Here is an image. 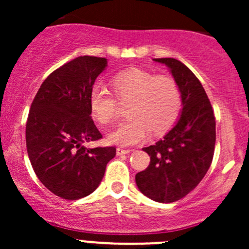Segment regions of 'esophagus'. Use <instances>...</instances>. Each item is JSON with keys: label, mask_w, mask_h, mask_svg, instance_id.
I'll return each mask as SVG.
<instances>
[{"label": "esophagus", "mask_w": 249, "mask_h": 249, "mask_svg": "<svg viewBox=\"0 0 249 249\" xmlns=\"http://www.w3.org/2000/svg\"><path fill=\"white\" fill-rule=\"evenodd\" d=\"M131 152V149H127V148H117V154L123 155V154H129Z\"/></svg>", "instance_id": "esophagus-1"}]
</instances>
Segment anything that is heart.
<instances>
[{"instance_id": "b5f03b06", "label": "heart", "mask_w": 249, "mask_h": 249, "mask_svg": "<svg viewBox=\"0 0 249 249\" xmlns=\"http://www.w3.org/2000/svg\"><path fill=\"white\" fill-rule=\"evenodd\" d=\"M114 94L127 106L130 118L107 135L110 143L132 145L166 132L177 120L182 108V95L177 83L169 76H155L140 69L127 70L112 79ZM117 99L106 88L95 85L90 92V109L95 119L108 124L118 115Z\"/></svg>"}]
</instances>
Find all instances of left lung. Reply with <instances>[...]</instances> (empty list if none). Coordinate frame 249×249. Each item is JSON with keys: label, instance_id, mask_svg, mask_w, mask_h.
Instances as JSON below:
<instances>
[{"label": "left lung", "instance_id": "left-lung-1", "mask_svg": "<svg viewBox=\"0 0 249 249\" xmlns=\"http://www.w3.org/2000/svg\"><path fill=\"white\" fill-rule=\"evenodd\" d=\"M154 61L170 69L180 90L183 108L164 139L143 148L150 162L135 179L145 196L170 203L195 189L210 169L214 154L215 118L202 84L183 62L172 57Z\"/></svg>", "mask_w": 249, "mask_h": 249}]
</instances>
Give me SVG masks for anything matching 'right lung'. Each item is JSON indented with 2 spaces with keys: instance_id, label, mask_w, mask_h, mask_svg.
Instances as JSON below:
<instances>
[{
  "instance_id": "1",
  "label": "right lung",
  "mask_w": 249,
  "mask_h": 249,
  "mask_svg": "<svg viewBox=\"0 0 249 249\" xmlns=\"http://www.w3.org/2000/svg\"><path fill=\"white\" fill-rule=\"evenodd\" d=\"M107 59L79 56L46 78L26 123V148L34 171L53 194L78 200L91 194L104 178L114 147L87 148L102 137L90 109L95 79Z\"/></svg>"
}]
</instances>
